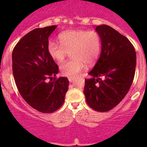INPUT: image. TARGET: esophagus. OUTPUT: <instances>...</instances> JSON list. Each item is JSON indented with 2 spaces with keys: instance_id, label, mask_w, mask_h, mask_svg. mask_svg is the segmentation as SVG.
Segmentation results:
<instances>
[{
  "instance_id": "1",
  "label": "esophagus",
  "mask_w": 147,
  "mask_h": 147,
  "mask_svg": "<svg viewBox=\"0 0 147 147\" xmlns=\"http://www.w3.org/2000/svg\"><path fill=\"white\" fill-rule=\"evenodd\" d=\"M74 78H71V77H69V78H68V80H69L70 82H71L74 81Z\"/></svg>"
}]
</instances>
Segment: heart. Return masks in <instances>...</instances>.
<instances>
[{
	"label": "heart",
	"mask_w": 147,
	"mask_h": 147,
	"mask_svg": "<svg viewBox=\"0 0 147 147\" xmlns=\"http://www.w3.org/2000/svg\"><path fill=\"white\" fill-rule=\"evenodd\" d=\"M58 37L61 45L50 41L47 51L51 57L58 62H62L67 52L71 51L72 59L63 62L59 67L63 76L76 77L85 69L86 64L92 65L99 57L102 39L96 31L69 30Z\"/></svg>",
	"instance_id": "b5f03b06"
}]
</instances>
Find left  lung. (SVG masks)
Returning a JSON list of instances; mask_svg holds the SVG:
<instances>
[{"label": "left lung", "instance_id": "left-lung-1", "mask_svg": "<svg viewBox=\"0 0 147 147\" xmlns=\"http://www.w3.org/2000/svg\"><path fill=\"white\" fill-rule=\"evenodd\" d=\"M96 31L102 39L98 60L88 73L85 93L90 107L107 112L119 105L129 91L135 76L136 54L128 39L107 25L98 26Z\"/></svg>", "mask_w": 147, "mask_h": 147}]
</instances>
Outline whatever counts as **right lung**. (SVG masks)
Returning a JSON list of instances; mask_svg holds the SVG:
<instances>
[{
  "instance_id": "1",
  "label": "right lung",
  "mask_w": 147,
  "mask_h": 147,
  "mask_svg": "<svg viewBox=\"0 0 147 147\" xmlns=\"http://www.w3.org/2000/svg\"><path fill=\"white\" fill-rule=\"evenodd\" d=\"M56 28L32 30L12 51L13 76L18 91L31 107L43 113L54 112L62 106L69 83L67 78L55 77L59 67L47 51L49 37Z\"/></svg>"
}]
</instances>
